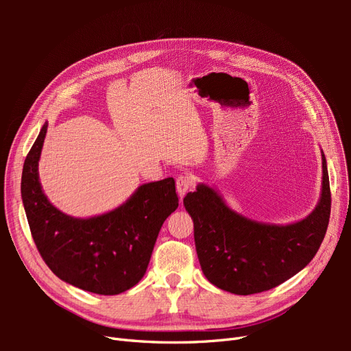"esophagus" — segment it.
I'll use <instances>...</instances> for the list:
<instances>
[{"label":"esophagus","instance_id":"1","mask_svg":"<svg viewBox=\"0 0 351 351\" xmlns=\"http://www.w3.org/2000/svg\"><path fill=\"white\" fill-rule=\"evenodd\" d=\"M176 184H177V192H178L180 199H183L184 195L190 190V187L193 186V178L190 176H180L177 178Z\"/></svg>","mask_w":351,"mask_h":351}]
</instances>
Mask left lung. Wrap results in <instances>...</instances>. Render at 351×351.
I'll list each match as a JSON object with an SVG mask.
<instances>
[{
	"label": "left lung",
	"mask_w": 351,
	"mask_h": 351,
	"mask_svg": "<svg viewBox=\"0 0 351 351\" xmlns=\"http://www.w3.org/2000/svg\"><path fill=\"white\" fill-rule=\"evenodd\" d=\"M183 204L193 219L197 258L208 281L240 295L267 291L300 272L321 247L331 214L326 159L322 152L319 202L312 214L293 224L243 217L204 183Z\"/></svg>",
	"instance_id": "8db88e82"
}]
</instances>
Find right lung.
Here are the masks:
<instances>
[{
  "label": "right lung",
  "instance_id": "right-lung-1",
  "mask_svg": "<svg viewBox=\"0 0 351 351\" xmlns=\"http://www.w3.org/2000/svg\"><path fill=\"white\" fill-rule=\"evenodd\" d=\"M48 124L29 151L22 199L32 237L57 277L77 289L115 295L132 289L146 272L164 221L178 206L173 177L137 187L125 204L98 217L62 214L42 192L38 162Z\"/></svg>",
  "mask_w": 351,
  "mask_h": 351
}]
</instances>
